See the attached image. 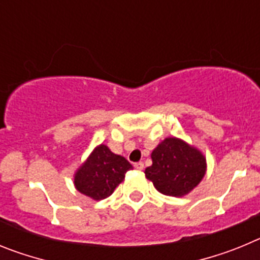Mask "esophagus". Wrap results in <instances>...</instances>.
Returning a JSON list of instances; mask_svg holds the SVG:
<instances>
[{"label":"esophagus","mask_w":260,"mask_h":260,"mask_svg":"<svg viewBox=\"0 0 260 260\" xmlns=\"http://www.w3.org/2000/svg\"><path fill=\"white\" fill-rule=\"evenodd\" d=\"M134 168H135V169H138V171H142V169H143V168H144V164H143V162H142V161L135 162Z\"/></svg>","instance_id":"esophagus-1"}]
</instances>
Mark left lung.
<instances>
[{
    "label": "left lung",
    "mask_w": 260,
    "mask_h": 260,
    "mask_svg": "<svg viewBox=\"0 0 260 260\" xmlns=\"http://www.w3.org/2000/svg\"><path fill=\"white\" fill-rule=\"evenodd\" d=\"M146 177L157 191L169 197L189 194L203 180L207 164L203 153L178 138H165L151 153Z\"/></svg>",
    "instance_id": "1"
}]
</instances>
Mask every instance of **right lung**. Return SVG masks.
Listing matches in <instances>:
<instances>
[{"instance_id": "1", "label": "right lung", "mask_w": 260, "mask_h": 260, "mask_svg": "<svg viewBox=\"0 0 260 260\" xmlns=\"http://www.w3.org/2000/svg\"><path fill=\"white\" fill-rule=\"evenodd\" d=\"M130 169L133 165L123 156L116 155L105 144H100L78 168L74 185L82 194L93 201H102L112 195Z\"/></svg>"}]
</instances>
